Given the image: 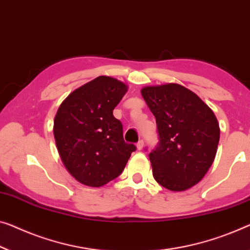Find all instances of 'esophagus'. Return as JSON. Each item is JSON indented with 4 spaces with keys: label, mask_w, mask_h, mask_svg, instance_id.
<instances>
[{
    "label": "esophagus",
    "mask_w": 250,
    "mask_h": 250,
    "mask_svg": "<svg viewBox=\"0 0 250 250\" xmlns=\"http://www.w3.org/2000/svg\"><path fill=\"white\" fill-rule=\"evenodd\" d=\"M143 148H144V140L140 139L137 143V149H138V150H141V149H143Z\"/></svg>",
    "instance_id": "obj_1"
}]
</instances>
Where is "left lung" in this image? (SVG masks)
<instances>
[{
	"instance_id": "obj_1",
	"label": "left lung",
	"mask_w": 250,
	"mask_h": 250,
	"mask_svg": "<svg viewBox=\"0 0 250 250\" xmlns=\"http://www.w3.org/2000/svg\"><path fill=\"white\" fill-rule=\"evenodd\" d=\"M141 95L157 124L159 141L149 154L155 180L170 191L192 188L217 154L220 128L213 111L178 84L146 86Z\"/></svg>"
}]
</instances>
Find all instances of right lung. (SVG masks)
I'll return each mask as SVG.
<instances>
[{
	"mask_svg": "<svg viewBox=\"0 0 250 250\" xmlns=\"http://www.w3.org/2000/svg\"><path fill=\"white\" fill-rule=\"evenodd\" d=\"M126 85L99 76L78 87L61 104L54 121V136L67 170L80 183L100 188L117 178L136 150L126 144L113 110Z\"/></svg>",
	"mask_w": 250,
	"mask_h": 250,
	"instance_id": "right-lung-1",
	"label": "right lung"
}]
</instances>
